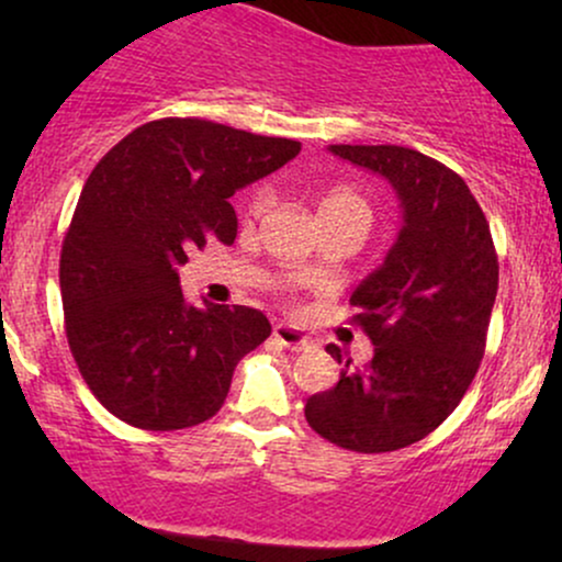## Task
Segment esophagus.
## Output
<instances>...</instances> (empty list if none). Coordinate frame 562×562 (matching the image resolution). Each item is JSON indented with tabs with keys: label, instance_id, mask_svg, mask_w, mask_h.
Returning a JSON list of instances; mask_svg holds the SVG:
<instances>
[{
	"label": "esophagus",
	"instance_id": "34e87169",
	"mask_svg": "<svg viewBox=\"0 0 562 562\" xmlns=\"http://www.w3.org/2000/svg\"><path fill=\"white\" fill-rule=\"evenodd\" d=\"M274 340L277 344H282L285 348H293V351H301V348L308 346V338L303 335L301 330H295V327L290 325H274Z\"/></svg>",
	"mask_w": 562,
	"mask_h": 562
}]
</instances>
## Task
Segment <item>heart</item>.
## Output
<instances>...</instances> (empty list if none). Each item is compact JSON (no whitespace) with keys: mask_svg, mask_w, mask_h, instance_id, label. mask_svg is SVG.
I'll list each match as a JSON object with an SVG mask.
<instances>
[{"mask_svg":"<svg viewBox=\"0 0 562 562\" xmlns=\"http://www.w3.org/2000/svg\"><path fill=\"white\" fill-rule=\"evenodd\" d=\"M267 205H269V192L256 190L254 198H250V211H254V214H261ZM319 214L351 216L357 218L364 229H370L372 203L362 195V192L351 190V187H333V190H327L325 198L319 200Z\"/></svg>","mask_w":562,"mask_h":562,"instance_id":"heart-1","label":"heart"}]
</instances>
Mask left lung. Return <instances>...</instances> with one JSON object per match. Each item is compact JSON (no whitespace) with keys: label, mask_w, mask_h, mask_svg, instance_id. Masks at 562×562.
Segmentation results:
<instances>
[{"label":"left lung","mask_w":562,"mask_h":562,"mask_svg":"<svg viewBox=\"0 0 562 562\" xmlns=\"http://www.w3.org/2000/svg\"><path fill=\"white\" fill-rule=\"evenodd\" d=\"M380 173L404 209V227L351 306L375 357L340 370L306 402V420L340 449L380 454L441 425L479 372L499 285V261L479 200L460 173L398 145H330ZM340 362V348L327 346Z\"/></svg>","instance_id":"1"}]
</instances>
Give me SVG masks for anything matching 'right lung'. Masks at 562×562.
<instances>
[{
  "instance_id": "right-lung-1",
  "label": "right lung",
  "mask_w": 562,
  "mask_h": 562,
  "mask_svg": "<svg viewBox=\"0 0 562 562\" xmlns=\"http://www.w3.org/2000/svg\"><path fill=\"white\" fill-rule=\"evenodd\" d=\"M299 153L295 139L160 119L89 173L60 250L63 312L81 378L119 420L179 430L222 409L272 325L259 308L190 306L177 269L209 240L235 243L229 198Z\"/></svg>"
}]
</instances>
